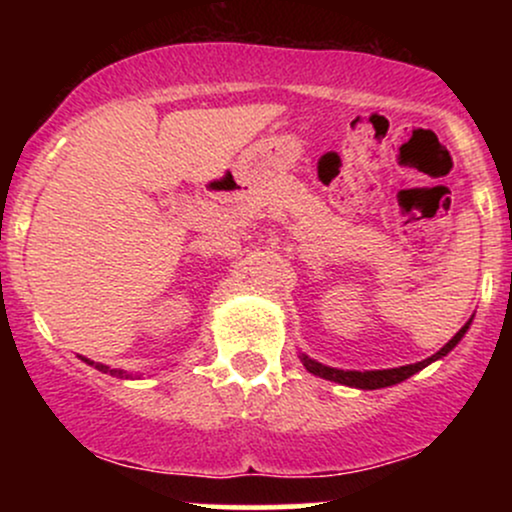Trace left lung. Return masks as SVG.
<instances>
[{
	"label": "left lung",
	"mask_w": 512,
	"mask_h": 512,
	"mask_svg": "<svg viewBox=\"0 0 512 512\" xmlns=\"http://www.w3.org/2000/svg\"><path fill=\"white\" fill-rule=\"evenodd\" d=\"M472 322V320H469ZM469 322L462 327L460 332L455 334V337L450 339L448 344L443 346V349L438 351V354H433L431 358H426V361H419V363H409V366H399V368H385V370H339V368H330V366H322V363L313 361V358L308 356H301L303 366L310 370L313 375H320V378L325 380H332V383H339V385H349V387H358V390H380V387H390V385H397L402 383V380L411 378L414 373H419L421 368H426L428 363L438 361V358L448 356L452 349H455L457 344H460V339L464 337V332L469 330Z\"/></svg>",
	"instance_id": "1"
}]
</instances>
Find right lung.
I'll list each match as a JSON object with an SVG mask.
<instances>
[{
  "label": "right lung",
  "instance_id": "right-lung-1",
  "mask_svg": "<svg viewBox=\"0 0 512 512\" xmlns=\"http://www.w3.org/2000/svg\"><path fill=\"white\" fill-rule=\"evenodd\" d=\"M84 361L88 363V366H93V368L103 370V373H110V375H115V378H129V373H125V370H117V368L103 366V363H93V361H88V358H84Z\"/></svg>",
  "mask_w": 512,
  "mask_h": 512
}]
</instances>
